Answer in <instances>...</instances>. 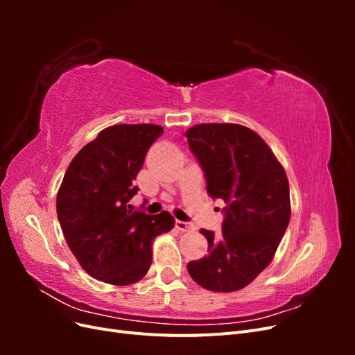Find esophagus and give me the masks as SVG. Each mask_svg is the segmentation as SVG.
Listing matches in <instances>:
<instances>
[{
	"label": "esophagus",
	"instance_id": "1",
	"mask_svg": "<svg viewBox=\"0 0 355 355\" xmlns=\"http://www.w3.org/2000/svg\"><path fill=\"white\" fill-rule=\"evenodd\" d=\"M176 228L179 230V231H192L194 230V227H192V225L189 223V222H184V220H176Z\"/></svg>",
	"mask_w": 355,
	"mask_h": 355
}]
</instances>
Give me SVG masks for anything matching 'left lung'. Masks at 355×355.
I'll use <instances>...</instances> for the list:
<instances>
[{"instance_id":"1","label":"left lung","mask_w":355,"mask_h":355,"mask_svg":"<svg viewBox=\"0 0 355 355\" xmlns=\"http://www.w3.org/2000/svg\"><path fill=\"white\" fill-rule=\"evenodd\" d=\"M188 145L204 171L207 192L220 198L222 234L207 230V256L188 262L197 284L211 292H235L271 263L290 220L287 175L252 128L231 123L191 127Z\"/></svg>"}]
</instances>
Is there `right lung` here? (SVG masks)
<instances>
[{"label":"right lung","mask_w":355,"mask_h":355,"mask_svg":"<svg viewBox=\"0 0 355 355\" xmlns=\"http://www.w3.org/2000/svg\"><path fill=\"white\" fill-rule=\"evenodd\" d=\"M163 127H106L73 157L58 192V219L83 270L114 286L133 284L153 262V243L175 227L168 211L146 214L128 204L133 182Z\"/></svg>","instance_id":"right-lung-1"}]
</instances>
